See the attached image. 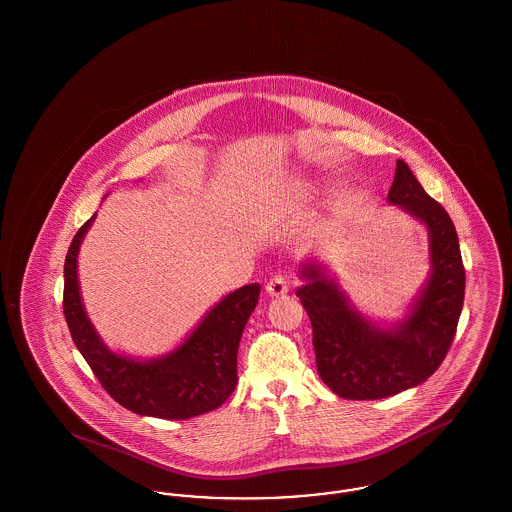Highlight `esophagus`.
Instances as JSON below:
<instances>
[{"label": "esophagus", "instance_id": "34e87169", "mask_svg": "<svg viewBox=\"0 0 512 512\" xmlns=\"http://www.w3.org/2000/svg\"><path fill=\"white\" fill-rule=\"evenodd\" d=\"M290 292V280L288 276L284 274H274L267 282V293L272 297H278V295H284V293Z\"/></svg>", "mask_w": 512, "mask_h": 512}]
</instances>
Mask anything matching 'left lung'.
<instances>
[{
  "label": "left lung",
  "instance_id": "8db88e82",
  "mask_svg": "<svg viewBox=\"0 0 512 512\" xmlns=\"http://www.w3.org/2000/svg\"><path fill=\"white\" fill-rule=\"evenodd\" d=\"M388 201L420 220L430 236L432 274L407 318L380 328L361 317L318 265H303L297 288L313 324L322 382L345 399H382L428 380L443 363L464 301V267L447 211L424 192L405 161H397Z\"/></svg>",
  "mask_w": 512,
  "mask_h": 512
}]
</instances>
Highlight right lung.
<instances>
[{
	"mask_svg": "<svg viewBox=\"0 0 512 512\" xmlns=\"http://www.w3.org/2000/svg\"><path fill=\"white\" fill-rule=\"evenodd\" d=\"M94 219L96 215L80 226L65 259L63 313L74 345L99 384L124 409L144 416L186 420L219 409L236 390L238 345L261 286L249 284L228 293L186 341L165 357L136 361L117 355L99 340L78 290L76 257Z\"/></svg>",
	"mask_w": 512,
	"mask_h": 512,
	"instance_id": "add662e5",
	"label": "right lung"
}]
</instances>
